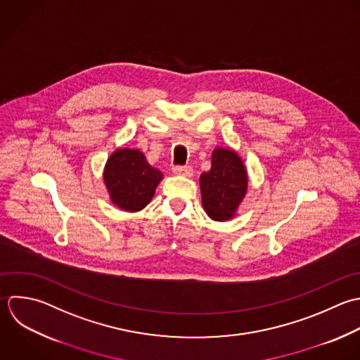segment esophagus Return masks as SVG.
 Wrapping results in <instances>:
<instances>
[{
	"mask_svg": "<svg viewBox=\"0 0 360 360\" xmlns=\"http://www.w3.org/2000/svg\"><path fill=\"white\" fill-rule=\"evenodd\" d=\"M172 171L178 175H184V176H192L193 174V168L191 165H175L172 168Z\"/></svg>",
	"mask_w": 360,
	"mask_h": 360,
	"instance_id": "1",
	"label": "esophagus"
}]
</instances>
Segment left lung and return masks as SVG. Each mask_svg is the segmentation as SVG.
Instances as JSON below:
<instances>
[{
  "mask_svg": "<svg viewBox=\"0 0 360 360\" xmlns=\"http://www.w3.org/2000/svg\"><path fill=\"white\" fill-rule=\"evenodd\" d=\"M247 171L240 157L224 148L212 154V168L200 175L202 203L213 220L231 219L247 192Z\"/></svg>",
  "mask_w": 360,
  "mask_h": 360,
  "instance_id": "1",
  "label": "left lung"
}]
</instances>
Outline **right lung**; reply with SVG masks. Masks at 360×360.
<instances>
[{"label": "right lung", "mask_w": 360, "mask_h": 360, "mask_svg": "<svg viewBox=\"0 0 360 360\" xmlns=\"http://www.w3.org/2000/svg\"><path fill=\"white\" fill-rule=\"evenodd\" d=\"M103 178L115 205L127 212H139L150 203L162 174L140 151L120 148L108 160Z\"/></svg>", "instance_id": "1"}]
</instances>
